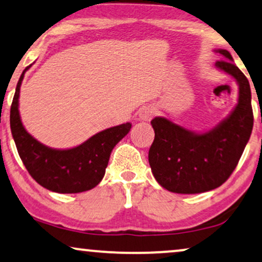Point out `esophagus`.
<instances>
[{"label":"esophagus","mask_w":262,"mask_h":262,"mask_svg":"<svg viewBox=\"0 0 262 262\" xmlns=\"http://www.w3.org/2000/svg\"><path fill=\"white\" fill-rule=\"evenodd\" d=\"M156 114V111L152 106H144L139 110V119L149 121L152 119V117Z\"/></svg>","instance_id":"esophagus-1"}]
</instances>
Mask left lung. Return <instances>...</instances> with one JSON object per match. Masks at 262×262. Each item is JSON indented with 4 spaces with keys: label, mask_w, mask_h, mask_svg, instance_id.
Instances as JSON below:
<instances>
[{
    "label": "left lung",
    "mask_w": 262,
    "mask_h": 262,
    "mask_svg": "<svg viewBox=\"0 0 262 262\" xmlns=\"http://www.w3.org/2000/svg\"><path fill=\"white\" fill-rule=\"evenodd\" d=\"M224 59L216 67L238 83V102L227 119L206 134H194L166 118L151 120L155 139L149 150V163L163 188L181 194H194L220 187L241 159L253 130L252 94L245 74L232 63L227 50H217Z\"/></svg>",
    "instance_id": "left-lung-1"
}]
</instances>
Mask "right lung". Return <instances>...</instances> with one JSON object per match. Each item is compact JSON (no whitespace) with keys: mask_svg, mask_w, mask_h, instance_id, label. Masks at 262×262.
<instances>
[{"mask_svg":"<svg viewBox=\"0 0 262 262\" xmlns=\"http://www.w3.org/2000/svg\"><path fill=\"white\" fill-rule=\"evenodd\" d=\"M30 67L21 74L10 106V130L21 161L31 177L52 192L80 193L94 188L105 175L113 148L128 134L131 124L103 130L73 149L45 146L25 130L20 119V85Z\"/></svg>","mask_w":262,"mask_h":262,"instance_id":"add662e5","label":"right lung"}]
</instances>
